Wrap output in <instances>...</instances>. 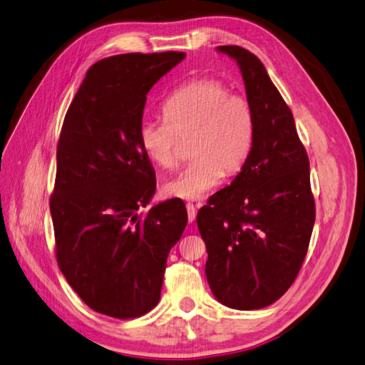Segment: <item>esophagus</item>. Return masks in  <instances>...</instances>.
I'll return each instance as SVG.
<instances>
[{
    "instance_id": "34e87169",
    "label": "esophagus",
    "mask_w": 365,
    "mask_h": 365,
    "mask_svg": "<svg viewBox=\"0 0 365 365\" xmlns=\"http://www.w3.org/2000/svg\"><path fill=\"white\" fill-rule=\"evenodd\" d=\"M185 208H187V217H189V222H193L196 219V207L189 202L185 205Z\"/></svg>"
}]
</instances>
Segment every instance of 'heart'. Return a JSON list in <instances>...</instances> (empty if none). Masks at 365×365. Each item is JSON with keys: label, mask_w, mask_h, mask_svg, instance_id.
Segmentation results:
<instances>
[{"label": "heart", "mask_w": 365, "mask_h": 365, "mask_svg": "<svg viewBox=\"0 0 365 365\" xmlns=\"http://www.w3.org/2000/svg\"><path fill=\"white\" fill-rule=\"evenodd\" d=\"M164 120H146L138 129L141 149L164 170L178 168L182 140L190 138L192 161L165 182L168 195L201 200L222 181L224 175L244 169L254 138L252 105L245 96L231 93L215 77H196L175 90L163 103Z\"/></svg>", "instance_id": "obj_1"}]
</instances>
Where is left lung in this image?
I'll return each instance as SVG.
<instances>
[{
	"mask_svg": "<svg viewBox=\"0 0 365 365\" xmlns=\"http://www.w3.org/2000/svg\"><path fill=\"white\" fill-rule=\"evenodd\" d=\"M233 58L252 105L254 138L244 169L197 212L216 300L252 311L272 304L300 271L315 222L309 158L294 115L260 59L239 46Z\"/></svg>",
	"mask_w": 365,
	"mask_h": 365,
	"instance_id": "8db88e82",
	"label": "left lung"
}]
</instances>
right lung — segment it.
Masks as SVG:
<instances>
[{
    "label": "right lung",
    "instance_id": "add662e5",
    "mask_svg": "<svg viewBox=\"0 0 365 365\" xmlns=\"http://www.w3.org/2000/svg\"><path fill=\"white\" fill-rule=\"evenodd\" d=\"M185 58L128 53L88 70L65 115L50 212L58 264L85 304L118 319L160 302L170 248L187 212L169 200L138 213L155 193V170L138 129L146 96Z\"/></svg>",
    "mask_w": 365,
    "mask_h": 365
}]
</instances>
